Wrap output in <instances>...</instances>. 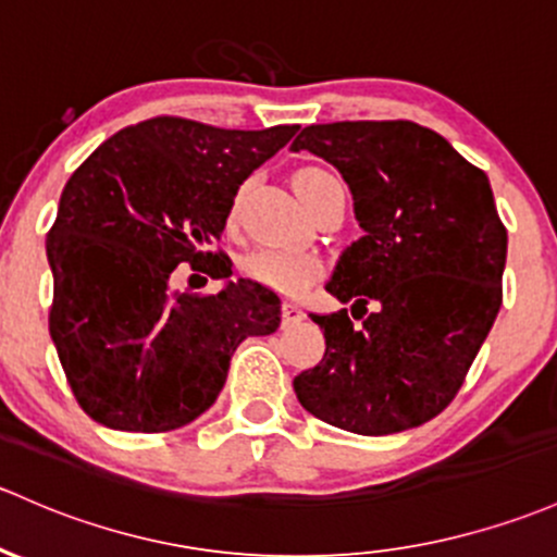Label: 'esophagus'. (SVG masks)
<instances>
[{
  "label": "esophagus",
  "instance_id": "esophagus-1",
  "mask_svg": "<svg viewBox=\"0 0 557 557\" xmlns=\"http://www.w3.org/2000/svg\"><path fill=\"white\" fill-rule=\"evenodd\" d=\"M281 319H284V324H297L305 319V310L295 302H284L281 305Z\"/></svg>",
  "mask_w": 557,
  "mask_h": 557
}]
</instances>
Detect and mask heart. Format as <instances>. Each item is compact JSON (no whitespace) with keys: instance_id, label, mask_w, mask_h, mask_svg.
<instances>
[{"instance_id":"obj_1","label":"heart","mask_w":557,"mask_h":557,"mask_svg":"<svg viewBox=\"0 0 557 557\" xmlns=\"http://www.w3.org/2000/svg\"><path fill=\"white\" fill-rule=\"evenodd\" d=\"M324 170H300L295 175V188L300 199L308 205L310 194L321 181H326ZM244 271L249 278L260 281V284L271 286V289L284 292V295H300L308 289L315 278L321 276V262L319 257L310 252H300V249H284V247H260L244 260Z\"/></svg>"}]
</instances>
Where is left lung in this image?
Returning <instances> with one entry per match:
<instances>
[{
    "label": "left lung",
    "mask_w": 557,
    "mask_h": 557,
    "mask_svg": "<svg viewBox=\"0 0 557 557\" xmlns=\"http://www.w3.org/2000/svg\"><path fill=\"white\" fill-rule=\"evenodd\" d=\"M302 148L337 166L363 236L326 284L352 308L310 313L326 350L295 376L297 398L358 435L417 428L451 404L499 313L507 231L492 185L404 119L310 124L292 143Z\"/></svg>",
    "instance_id": "8db88e82"
}]
</instances>
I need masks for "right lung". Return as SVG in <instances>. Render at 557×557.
Returning a JSON list of instances; mask_svg holds the SVG:
<instances>
[{
    "label": "right lung",
    "mask_w": 557,
    "mask_h": 557,
    "mask_svg": "<svg viewBox=\"0 0 557 557\" xmlns=\"http://www.w3.org/2000/svg\"><path fill=\"white\" fill-rule=\"evenodd\" d=\"M297 129L146 119L69 177L47 233L50 337L95 422L127 433L183 428L220 396L238 345L276 332V292L231 281V257L212 247L238 185ZM183 261L226 286L218 296L172 293Z\"/></svg>",
    "instance_id": "obj_1"
}]
</instances>
